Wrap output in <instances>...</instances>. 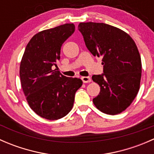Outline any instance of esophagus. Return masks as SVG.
Returning <instances> with one entry per match:
<instances>
[{
  "instance_id": "34e87169",
  "label": "esophagus",
  "mask_w": 154,
  "mask_h": 154,
  "mask_svg": "<svg viewBox=\"0 0 154 154\" xmlns=\"http://www.w3.org/2000/svg\"><path fill=\"white\" fill-rule=\"evenodd\" d=\"M82 80L84 83H90L91 81V78L89 77H82Z\"/></svg>"
}]
</instances>
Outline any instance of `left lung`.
<instances>
[{"instance_id": "obj_1", "label": "left lung", "mask_w": 154, "mask_h": 154, "mask_svg": "<svg viewBox=\"0 0 154 154\" xmlns=\"http://www.w3.org/2000/svg\"><path fill=\"white\" fill-rule=\"evenodd\" d=\"M78 29L93 56L103 57V74L91 77L100 87L94 106L107 115L122 112L140 88L142 61L136 43L125 31L104 23H80Z\"/></svg>"}]
</instances>
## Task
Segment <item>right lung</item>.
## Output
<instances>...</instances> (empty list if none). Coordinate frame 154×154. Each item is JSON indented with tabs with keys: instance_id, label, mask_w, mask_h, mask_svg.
I'll list each match as a JSON object with an SVG mask.
<instances>
[{
	"instance_id": "right-lung-1",
	"label": "right lung",
	"mask_w": 154,
	"mask_h": 154,
	"mask_svg": "<svg viewBox=\"0 0 154 154\" xmlns=\"http://www.w3.org/2000/svg\"><path fill=\"white\" fill-rule=\"evenodd\" d=\"M74 29V24H65L40 31L32 37L21 59L19 74L26 100L34 112L48 120H58L71 111L76 91L83 84L80 79L52 69Z\"/></svg>"
}]
</instances>
